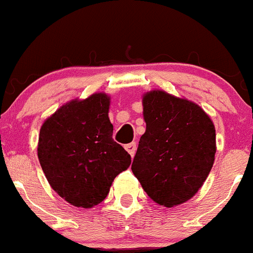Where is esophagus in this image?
Segmentation results:
<instances>
[{"label":"esophagus","instance_id":"esophagus-1","mask_svg":"<svg viewBox=\"0 0 253 253\" xmlns=\"http://www.w3.org/2000/svg\"><path fill=\"white\" fill-rule=\"evenodd\" d=\"M126 150L130 154V156L134 157L135 152H136V144L135 142H130V144L126 145Z\"/></svg>","mask_w":253,"mask_h":253}]
</instances>
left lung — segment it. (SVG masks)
<instances>
[{"mask_svg":"<svg viewBox=\"0 0 253 253\" xmlns=\"http://www.w3.org/2000/svg\"><path fill=\"white\" fill-rule=\"evenodd\" d=\"M142 114L146 130L132 173L159 206L186 203L198 193L214 164V123L197 103L162 89L144 93Z\"/></svg>","mask_w":253,"mask_h":253,"instance_id":"1","label":"left lung"}]
</instances>
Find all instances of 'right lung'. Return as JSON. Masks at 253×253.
I'll use <instances>...</instances> for the list:
<instances>
[{
	"instance_id": "right-lung-1",
	"label": "right lung",
	"mask_w": 253,
	"mask_h": 253,
	"mask_svg": "<svg viewBox=\"0 0 253 253\" xmlns=\"http://www.w3.org/2000/svg\"><path fill=\"white\" fill-rule=\"evenodd\" d=\"M111 97L97 92L62 104L41 126L38 159L50 187L77 208L89 209L108 196L131 157L113 140Z\"/></svg>"
}]
</instances>
